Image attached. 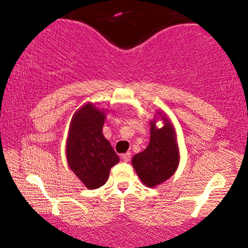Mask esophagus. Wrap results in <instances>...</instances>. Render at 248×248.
I'll list each match as a JSON object with an SVG mask.
<instances>
[{
	"instance_id": "esophagus-1",
	"label": "esophagus",
	"mask_w": 248,
	"mask_h": 248,
	"mask_svg": "<svg viewBox=\"0 0 248 248\" xmlns=\"http://www.w3.org/2000/svg\"><path fill=\"white\" fill-rule=\"evenodd\" d=\"M122 160L124 162H129L130 161V153H126L122 155Z\"/></svg>"
}]
</instances>
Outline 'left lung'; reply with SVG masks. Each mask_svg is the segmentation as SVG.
<instances>
[{
	"label": "left lung",
	"mask_w": 248,
	"mask_h": 248,
	"mask_svg": "<svg viewBox=\"0 0 248 248\" xmlns=\"http://www.w3.org/2000/svg\"><path fill=\"white\" fill-rule=\"evenodd\" d=\"M161 114L164 124L156 127V120L150 121V142L143 152L136 154L132 164L142 183L153 187L166 182L177 170L179 150L175 127L166 115Z\"/></svg>",
	"instance_id": "obj_1"
}]
</instances>
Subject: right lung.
<instances>
[{
	"instance_id": "add662e5",
	"label": "right lung",
	"mask_w": 248,
	"mask_h": 248,
	"mask_svg": "<svg viewBox=\"0 0 248 248\" xmlns=\"http://www.w3.org/2000/svg\"><path fill=\"white\" fill-rule=\"evenodd\" d=\"M105 119V110L88 102L77 110L70 124L67 163L90 190L104 186L110 168L119 163V156L102 134Z\"/></svg>"
}]
</instances>
